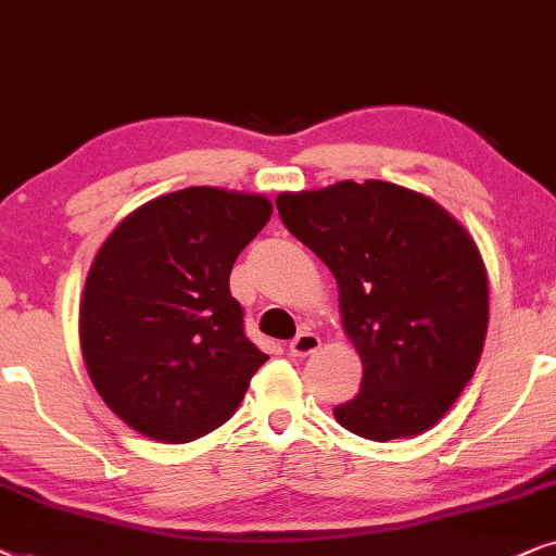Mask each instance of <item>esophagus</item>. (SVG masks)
Wrapping results in <instances>:
<instances>
[{"label": "esophagus", "instance_id": "1", "mask_svg": "<svg viewBox=\"0 0 556 556\" xmlns=\"http://www.w3.org/2000/svg\"><path fill=\"white\" fill-rule=\"evenodd\" d=\"M317 348H320V338H317L315 332L302 330V332H298V338L290 343V353L298 355V358H305V355L315 353Z\"/></svg>", "mask_w": 556, "mask_h": 556}]
</instances>
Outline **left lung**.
<instances>
[{"label":"left lung","instance_id":"obj_1","mask_svg":"<svg viewBox=\"0 0 556 556\" xmlns=\"http://www.w3.org/2000/svg\"><path fill=\"white\" fill-rule=\"evenodd\" d=\"M277 211L336 277L340 323L364 364L358 394L332 409L338 425L374 442L438 425L488 330V271L468 228L434 198L383 180L279 192Z\"/></svg>","mask_w":556,"mask_h":556}]
</instances>
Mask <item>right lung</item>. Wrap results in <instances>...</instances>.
I'll list each match as a JSON object with an SVG mask.
<instances>
[{
	"instance_id": "right-lung-1",
	"label": "right lung",
	"mask_w": 556,
	"mask_h": 556,
	"mask_svg": "<svg viewBox=\"0 0 556 556\" xmlns=\"http://www.w3.org/2000/svg\"><path fill=\"white\" fill-rule=\"evenodd\" d=\"M269 218L266 195L201 185L139 205L101 243L80 298V353L135 432L180 445L239 409L269 355L243 336L228 277Z\"/></svg>"
}]
</instances>
